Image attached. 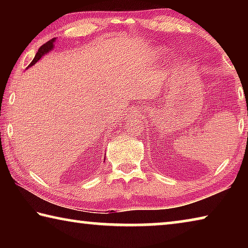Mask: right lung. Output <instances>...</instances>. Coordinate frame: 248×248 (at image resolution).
<instances>
[{
	"label": "right lung",
	"mask_w": 248,
	"mask_h": 248,
	"mask_svg": "<svg viewBox=\"0 0 248 248\" xmlns=\"http://www.w3.org/2000/svg\"><path fill=\"white\" fill-rule=\"evenodd\" d=\"M54 38H52V39H50L49 41H47V43L46 44H44L43 46H41V47L38 49V51H37V53H36V56H35V58H33V60L31 62V64H29V66H31V65H33L36 63L37 61L39 60V59L44 56V54H46L47 52H49L50 50H52V48H53V43H54Z\"/></svg>",
	"instance_id": "1"
}]
</instances>
